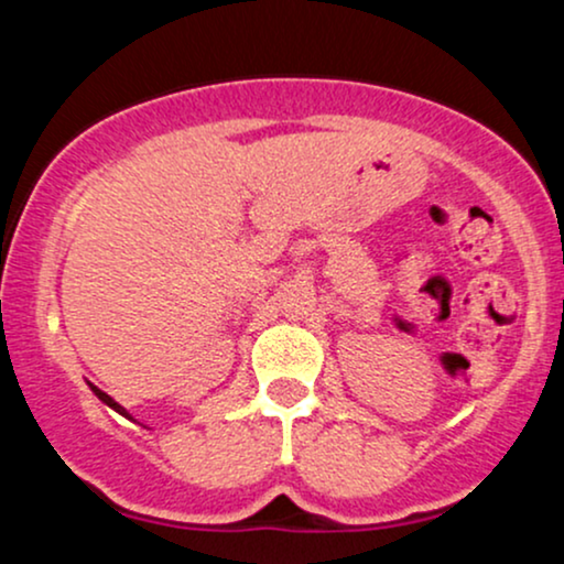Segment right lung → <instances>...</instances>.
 <instances>
[{
    "instance_id": "add662e5",
    "label": "right lung",
    "mask_w": 564,
    "mask_h": 564,
    "mask_svg": "<svg viewBox=\"0 0 564 564\" xmlns=\"http://www.w3.org/2000/svg\"><path fill=\"white\" fill-rule=\"evenodd\" d=\"M87 384H89V390H93V392L97 394V400H102V403H106L108 408H113V411H116V413H121V416H124V419H129V422H134V416H132V413H129V411H127V408H124V405H121V403H116V400L111 398V394H108V392H102V390H100V387H95V384H93V381H87Z\"/></svg>"
}]
</instances>
